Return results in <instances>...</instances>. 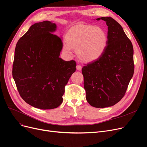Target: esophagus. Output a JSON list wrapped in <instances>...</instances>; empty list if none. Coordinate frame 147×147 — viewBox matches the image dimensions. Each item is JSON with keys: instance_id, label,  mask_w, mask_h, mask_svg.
<instances>
[{"instance_id": "34e87169", "label": "esophagus", "mask_w": 147, "mask_h": 147, "mask_svg": "<svg viewBox=\"0 0 147 147\" xmlns=\"http://www.w3.org/2000/svg\"><path fill=\"white\" fill-rule=\"evenodd\" d=\"M76 69H77V70H78V71H80V70H81L82 69V67L80 65H78L76 66Z\"/></svg>"}]
</instances>
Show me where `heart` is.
<instances>
[{"label":"heart","instance_id":"obj_1","mask_svg":"<svg viewBox=\"0 0 147 147\" xmlns=\"http://www.w3.org/2000/svg\"><path fill=\"white\" fill-rule=\"evenodd\" d=\"M65 41L63 44V50L66 53L71 54L72 49H75L80 60L91 62L103 54L107 46V36L101 28L78 24L68 31Z\"/></svg>","mask_w":147,"mask_h":147}]
</instances>
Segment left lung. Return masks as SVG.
Here are the masks:
<instances>
[{
  "label": "left lung",
  "instance_id": "1",
  "mask_svg": "<svg viewBox=\"0 0 147 147\" xmlns=\"http://www.w3.org/2000/svg\"><path fill=\"white\" fill-rule=\"evenodd\" d=\"M108 26L107 43L97 60L82 68L86 99L97 108L111 107L119 102L134 73L133 47L122 26L110 17L98 18Z\"/></svg>",
  "mask_w": 147,
  "mask_h": 147
}]
</instances>
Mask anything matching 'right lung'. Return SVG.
Wrapping results in <instances>:
<instances>
[{
    "label": "right lung",
    "instance_id": "obj_1",
    "mask_svg": "<svg viewBox=\"0 0 147 147\" xmlns=\"http://www.w3.org/2000/svg\"><path fill=\"white\" fill-rule=\"evenodd\" d=\"M56 28L50 21L34 24L15 49L12 77L18 92L28 104L40 109L61 105L65 86L76 69L74 61L59 58L63 44L53 34Z\"/></svg>",
    "mask_w": 147,
    "mask_h": 147
}]
</instances>
